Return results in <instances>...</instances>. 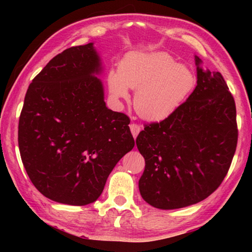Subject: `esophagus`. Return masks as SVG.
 I'll return each instance as SVG.
<instances>
[{"label":"esophagus","instance_id":"1","mask_svg":"<svg viewBox=\"0 0 252 252\" xmlns=\"http://www.w3.org/2000/svg\"><path fill=\"white\" fill-rule=\"evenodd\" d=\"M130 129H131V132H132V135L134 136V138H136V136H137L138 133H140L142 127H141V126L136 125V123H131Z\"/></svg>","mask_w":252,"mask_h":252}]
</instances>
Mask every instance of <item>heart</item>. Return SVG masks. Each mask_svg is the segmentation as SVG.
Instances as JSON below:
<instances>
[{
    "mask_svg": "<svg viewBox=\"0 0 252 252\" xmlns=\"http://www.w3.org/2000/svg\"><path fill=\"white\" fill-rule=\"evenodd\" d=\"M195 85L189 68L175 65L164 52L131 53L123 58L118 73L109 78L111 94L127 97V89L136 90L134 107L147 120H163L183 103Z\"/></svg>",
    "mask_w": 252,
    "mask_h": 252,
    "instance_id": "obj_1",
    "label": "heart"
}]
</instances>
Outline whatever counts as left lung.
Masks as SVG:
<instances>
[{"instance_id":"left-lung-1","label":"left lung","mask_w":252,"mask_h":252,"mask_svg":"<svg viewBox=\"0 0 252 252\" xmlns=\"http://www.w3.org/2000/svg\"><path fill=\"white\" fill-rule=\"evenodd\" d=\"M170 117L147 123L136 137L145 159L138 189L149 205L170 210L199 202L225 178L236 151V106L222 74L203 71Z\"/></svg>"}]
</instances>
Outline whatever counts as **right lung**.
Here are the masks:
<instances>
[{
	"label": "right lung",
	"mask_w": 252,
	"mask_h": 252,
	"mask_svg": "<svg viewBox=\"0 0 252 252\" xmlns=\"http://www.w3.org/2000/svg\"><path fill=\"white\" fill-rule=\"evenodd\" d=\"M93 43L56 55L32 80L18 123L20 157L42 195L72 206L95 201L134 147L122 112L108 109Z\"/></svg>",
	"instance_id": "add662e5"
}]
</instances>
